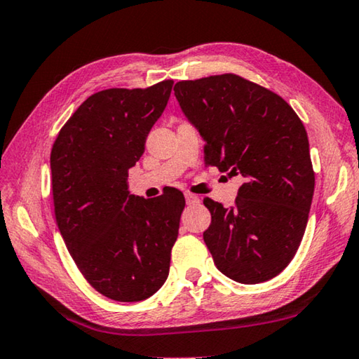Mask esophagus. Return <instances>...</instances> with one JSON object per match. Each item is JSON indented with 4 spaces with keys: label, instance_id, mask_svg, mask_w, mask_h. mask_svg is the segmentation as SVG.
I'll list each match as a JSON object with an SVG mask.
<instances>
[{
    "label": "esophagus",
    "instance_id": "esophagus-1",
    "mask_svg": "<svg viewBox=\"0 0 359 359\" xmlns=\"http://www.w3.org/2000/svg\"><path fill=\"white\" fill-rule=\"evenodd\" d=\"M185 199L188 204H196V202H199V196H196V194L193 193H185Z\"/></svg>",
    "mask_w": 359,
    "mask_h": 359
}]
</instances>
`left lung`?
Returning a JSON list of instances; mask_svg holds the SVG:
<instances>
[{
    "label": "left lung",
    "mask_w": 359,
    "mask_h": 359,
    "mask_svg": "<svg viewBox=\"0 0 359 359\" xmlns=\"http://www.w3.org/2000/svg\"><path fill=\"white\" fill-rule=\"evenodd\" d=\"M174 94L205 141V165L246 179L231 208L204 199L215 265L237 283L269 281L308 224L316 175L303 122L283 97L233 74L179 81Z\"/></svg>",
    "instance_id": "left-lung-1"
}]
</instances>
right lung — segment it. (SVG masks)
<instances>
[{
  "instance_id": "obj_1",
  "label": "right lung",
  "mask_w": 359,
  "mask_h": 359,
  "mask_svg": "<svg viewBox=\"0 0 359 359\" xmlns=\"http://www.w3.org/2000/svg\"><path fill=\"white\" fill-rule=\"evenodd\" d=\"M172 80L88 97L51 147L56 224L84 279L114 302H142L165 284L185 207L182 191L130 194L128 169L166 108Z\"/></svg>"
}]
</instances>
